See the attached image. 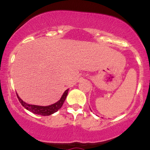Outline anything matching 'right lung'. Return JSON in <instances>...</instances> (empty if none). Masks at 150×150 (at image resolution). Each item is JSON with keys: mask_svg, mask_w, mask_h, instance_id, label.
<instances>
[{"mask_svg": "<svg viewBox=\"0 0 150 150\" xmlns=\"http://www.w3.org/2000/svg\"><path fill=\"white\" fill-rule=\"evenodd\" d=\"M68 91L69 89H67L64 92L63 95L62 96L61 99L58 101L56 103L51 104L49 106H38V105H33V104H27L26 102H25L24 101H22V99H20L19 96L17 95V98L19 99V102L22 104V105L25 107V109L29 110V111L32 112L34 114L37 115H50L54 114V112L58 111L60 108L62 107V106L64 104V101H65V99L67 96Z\"/></svg>", "mask_w": 150, "mask_h": 150, "instance_id": "add662e5", "label": "right lung"}]
</instances>
